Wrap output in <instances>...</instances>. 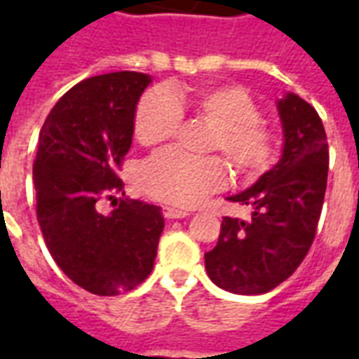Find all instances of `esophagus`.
<instances>
[{
  "instance_id": "1",
  "label": "esophagus",
  "mask_w": 359,
  "mask_h": 359,
  "mask_svg": "<svg viewBox=\"0 0 359 359\" xmlns=\"http://www.w3.org/2000/svg\"><path fill=\"white\" fill-rule=\"evenodd\" d=\"M161 213H163V217L167 219H182L190 215L187 210H177V208H169V205L161 208Z\"/></svg>"
}]
</instances>
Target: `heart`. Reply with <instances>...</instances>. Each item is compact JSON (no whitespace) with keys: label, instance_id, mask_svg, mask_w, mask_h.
Segmentation results:
<instances>
[{"label":"heart","instance_id":"heart-1","mask_svg":"<svg viewBox=\"0 0 359 359\" xmlns=\"http://www.w3.org/2000/svg\"><path fill=\"white\" fill-rule=\"evenodd\" d=\"M184 113L211 126L208 149L221 151L236 177L256 179L277 156V133L262 121L256 102L236 86L198 90H149L134 111V136L142 146L172 138ZM229 182V167L219 156L188 157L161 151L142 165L140 187L159 202L192 208Z\"/></svg>","mask_w":359,"mask_h":359}]
</instances>
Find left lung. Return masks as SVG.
<instances>
[{"label":"left lung","instance_id":"8db88e82","mask_svg":"<svg viewBox=\"0 0 359 359\" xmlns=\"http://www.w3.org/2000/svg\"><path fill=\"white\" fill-rule=\"evenodd\" d=\"M285 128L283 157L254 187L229 202L248 205L246 221L223 217L205 271L234 294L273 290L298 269L316 238L329 172V146L321 117L300 95L277 103Z\"/></svg>","mask_w":359,"mask_h":359}]
</instances>
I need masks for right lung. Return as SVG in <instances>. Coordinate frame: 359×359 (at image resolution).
Listing matches in <instances>:
<instances>
[{
	"mask_svg": "<svg viewBox=\"0 0 359 359\" xmlns=\"http://www.w3.org/2000/svg\"><path fill=\"white\" fill-rule=\"evenodd\" d=\"M149 81L134 71L82 81L53 105L38 138L32 172L46 246L74 285L97 296L128 292L148 278L165 225L157 205L123 198L117 177ZM103 199L111 214L99 211Z\"/></svg>",
	"mask_w": 359,
	"mask_h": 359,
	"instance_id": "1",
	"label": "right lung"
}]
</instances>
